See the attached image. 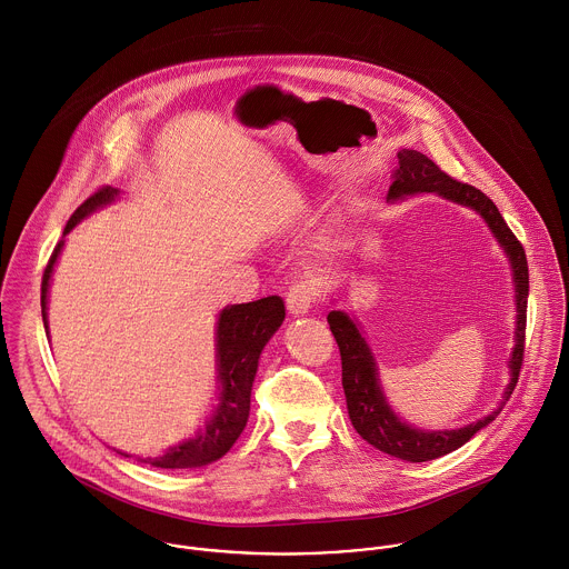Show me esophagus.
<instances>
[{"instance_id": "esophagus-1", "label": "esophagus", "mask_w": 569, "mask_h": 569, "mask_svg": "<svg viewBox=\"0 0 569 569\" xmlns=\"http://www.w3.org/2000/svg\"><path fill=\"white\" fill-rule=\"evenodd\" d=\"M313 287L309 282H296L287 293V309L291 316H305L313 307Z\"/></svg>"}]
</instances>
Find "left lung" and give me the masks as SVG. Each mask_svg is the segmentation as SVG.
Wrapping results in <instances>:
<instances>
[{
	"mask_svg": "<svg viewBox=\"0 0 569 569\" xmlns=\"http://www.w3.org/2000/svg\"><path fill=\"white\" fill-rule=\"evenodd\" d=\"M399 168L395 170V181L388 190L386 200L397 202L415 193H437L450 202L470 207L477 211L492 236L497 238L499 247L503 249L510 269H512V282H515V307H517V327H515V349L510 353V381L503 390L501 403L486 417L461 426L452 430H423L408 421H403L388 403L381 381H379L378 362L376 356L362 336L360 325L345 311H331L327 316V322L336 336V342L340 347L342 356V386L347 395V408L353 428L360 432L365 441L376 446L381 452L419 463L430 461L437 457H443L457 448H461L466 441H470L481 428H486L506 406L510 399L519 371L523 365V340H526V309H528V291H530V276H528V258L517 240V236L506 224L503 216L499 213L497 204L477 188L459 183L443 174L426 154L417 150H401L397 154Z\"/></svg>",
	"mask_w": 569,
	"mask_h": 569,
	"instance_id": "left-lung-1",
	"label": "left lung"
}]
</instances>
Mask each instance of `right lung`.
<instances>
[{"label":"right lung","instance_id":"obj_1","mask_svg":"<svg viewBox=\"0 0 569 569\" xmlns=\"http://www.w3.org/2000/svg\"><path fill=\"white\" fill-rule=\"evenodd\" d=\"M121 191L114 188H101L94 191L77 211L70 216L63 238L57 242L48 267L41 280V318L46 336L48 331V289L52 280V271L61 249L66 244V236L90 213L97 209L112 204ZM284 320V302L280 296L260 298L247 305H229L218 313L216 322V381H218V403L213 406L204 428H198L196 435L170 446L166 452L139 457L141 463H150L154 468L168 470H186L200 468L216 459H220L240 437L251 403V386L258 371V360L267 342L280 329ZM123 457H132L128 452H119Z\"/></svg>","mask_w":569,"mask_h":569}]
</instances>
